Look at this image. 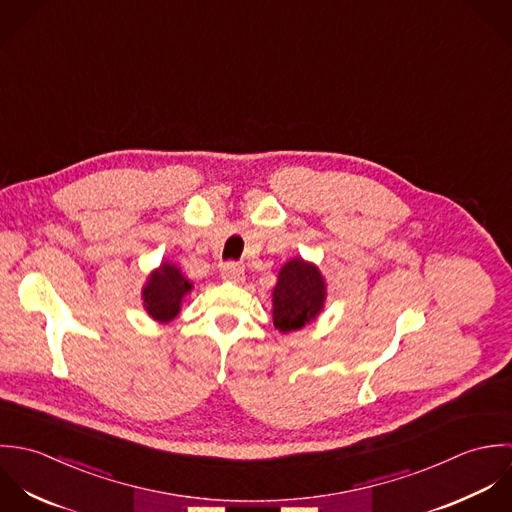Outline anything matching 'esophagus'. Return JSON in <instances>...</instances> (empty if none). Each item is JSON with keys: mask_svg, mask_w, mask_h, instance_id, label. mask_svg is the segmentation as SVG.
<instances>
[{"mask_svg": "<svg viewBox=\"0 0 512 512\" xmlns=\"http://www.w3.org/2000/svg\"><path fill=\"white\" fill-rule=\"evenodd\" d=\"M221 277L229 283H243L245 281V269L237 263H227L221 269Z\"/></svg>", "mask_w": 512, "mask_h": 512, "instance_id": "obj_1", "label": "esophagus"}]
</instances>
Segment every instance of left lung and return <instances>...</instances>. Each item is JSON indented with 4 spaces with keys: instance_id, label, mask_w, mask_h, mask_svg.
Masks as SVG:
<instances>
[{
    "instance_id": "obj_1",
    "label": "left lung",
    "mask_w": 512,
    "mask_h": 512,
    "mask_svg": "<svg viewBox=\"0 0 512 512\" xmlns=\"http://www.w3.org/2000/svg\"><path fill=\"white\" fill-rule=\"evenodd\" d=\"M271 299L275 328L289 334L318 318L326 303V281L314 263L295 257L281 267Z\"/></svg>"
}]
</instances>
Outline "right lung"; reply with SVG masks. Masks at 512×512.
I'll use <instances>...</instances> for the list:
<instances>
[{
    "instance_id": "1",
    "label": "right lung",
    "mask_w": 512,
    "mask_h": 512,
    "mask_svg": "<svg viewBox=\"0 0 512 512\" xmlns=\"http://www.w3.org/2000/svg\"><path fill=\"white\" fill-rule=\"evenodd\" d=\"M194 291V283L182 273L172 261H162L156 267L144 287H142V307L160 324L172 322L180 310L184 299Z\"/></svg>"
}]
</instances>
